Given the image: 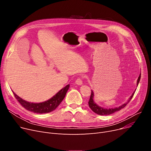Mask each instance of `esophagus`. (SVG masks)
I'll return each instance as SVG.
<instances>
[{
    "label": "esophagus",
    "mask_w": 151,
    "mask_h": 151,
    "mask_svg": "<svg viewBox=\"0 0 151 151\" xmlns=\"http://www.w3.org/2000/svg\"><path fill=\"white\" fill-rule=\"evenodd\" d=\"M76 83L78 85H81L82 84V78L78 77L76 81Z\"/></svg>",
    "instance_id": "34e87169"
}]
</instances>
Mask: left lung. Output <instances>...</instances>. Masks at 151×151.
Wrapping results in <instances>:
<instances>
[{
	"label": "left lung",
	"instance_id": "8db88e82",
	"mask_svg": "<svg viewBox=\"0 0 151 151\" xmlns=\"http://www.w3.org/2000/svg\"><path fill=\"white\" fill-rule=\"evenodd\" d=\"M140 78H141V74L138 78V81H137V85H138L139 83V82L140 81ZM91 95H90V99H89V101H88V105H89V107H90V109L94 112H95L96 114H98V115H101V116H107V115H110V114H112L114 112H116L117 111H120V109L124 108V107L127 106V104L130 102V100L132 99L134 93H135V91L133 92V93L132 94V95L131 96V97L130 98V99H129L128 101H127V103L124 104L123 105H122L120 106H119V107H116V108H112V109H104V108H103V107H99V106H98L95 102L94 101H93V96H94V94H93V92L92 90H91Z\"/></svg>",
	"mask_w": 151,
	"mask_h": 151
}]
</instances>
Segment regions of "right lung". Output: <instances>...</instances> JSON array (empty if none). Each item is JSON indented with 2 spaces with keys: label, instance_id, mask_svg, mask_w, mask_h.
Masks as SVG:
<instances>
[{
  "label": "right lung",
  "instance_id": "obj_1",
  "mask_svg": "<svg viewBox=\"0 0 151 151\" xmlns=\"http://www.w3.org/2000/svg\"><path fill=\"white\" fill-rule=\"evenodd\" d=\"M69 88V85H66L65 87L62 88L51 99H50L47 101L40 103H32L27 102L22 98L17 96L14 92H13V93L17 99V101L26 110L33 112L34 113L45 114L54 111L60 104L64 97H65Z\"/></svg>",
  "mask_w": 151,
  "mask_h": 151
}]
</instances>
